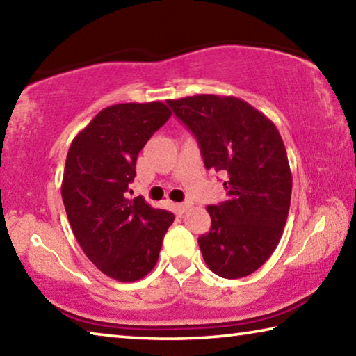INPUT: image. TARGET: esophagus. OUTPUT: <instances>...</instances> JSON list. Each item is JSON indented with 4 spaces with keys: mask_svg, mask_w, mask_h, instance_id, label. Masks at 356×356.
<instances>
[{
    "mask_svg": "<svg viewBox=\"0 0 356 356\" xmlns=\"http://www.w3.org/2000/svg\"><path fill=\"white\" fill-rule=\"evenodd\" d=\"M190 207H191V202H180V204H177V209H179L180 213L186 212V210H188Z\"/></svg>",
    "mask_w": 356,
    "mask_h": 356,
    "instance_id": "esophagus-1",
    "label": "esophagus"
}]
</instances>
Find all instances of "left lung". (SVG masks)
Segmentation results:
<instances>
[{"label": "left lung", "mask_w": 356, "mask_h": 356, "mask_svg": "<svg viewBox=\"0 0 356 356\" xmlns=\"http://www.w3.org/2000/svg\"><path fill=\"white\" fill-rule=\"evenodd\" d=\"M200 144L206 170L222 172L227 200L209 206L210 231L197 238L215 275L248 276L272 256L291 207L292 172L278 129L248 102L200 94L168 100Z\"/></svg>", "instance_id": "8db88e82"}]
</instances>
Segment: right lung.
<instances>
[{"instance_id": "add662e5", "label": "right lung", "mask_w": 356, "mask_h": 356, "mask_svg": "<svg viewBox=\"0 0 356 356\" xmlns=\"http://www.w3.org/2000/svg\"><path fill=\"white\" fill-rule=\"evenodd\" d=\"M161 102L102 110L72 141L61 195L76 242L102 273L134 282L155 267L174 215L129 200L140 150L168 119Z\"/></svg>"}]
</instances>
